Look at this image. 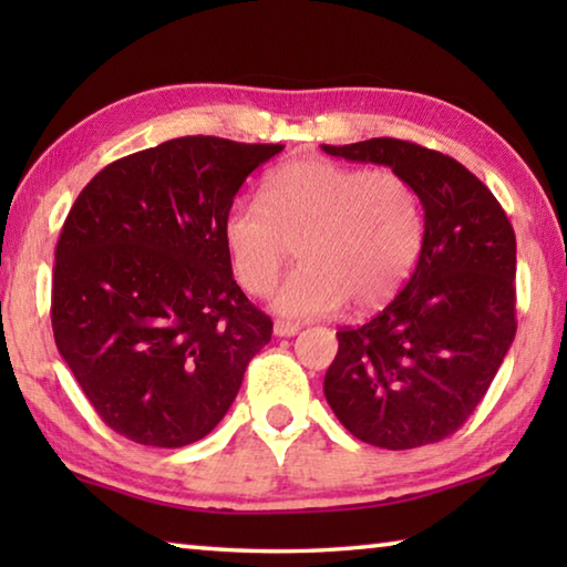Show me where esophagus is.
Here are the masks:
<instances>
[{"label": "esophagus", "instance_id": "obj_1", "mask_svg": "<svg viewBox=\"0 0 567 567\" xmlns=\"http://www.w3.org/2000/svg\"><path fill=\"white\" fill-rule=\"evenodd\" d=\"M272 330H275L277 338H292V334L300 332V324H297V322H282V320H277Z\"/></svg>", "mask_w": 567, "mask_h": 567}]
</instances>
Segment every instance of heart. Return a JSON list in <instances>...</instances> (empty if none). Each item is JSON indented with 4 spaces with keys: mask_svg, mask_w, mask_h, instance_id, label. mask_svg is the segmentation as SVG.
<instances>
[{
    "mask_svg": "<svg viewBox=\"0 0 567 567\" xmlns=\"http://www.w3.org/2000/svg\"><path fill=\"white\" fill-rule=\"evenodd\" d=\"M262 198L233 199L223 239L249 295L270 292L297 245L302 265L272 297L285 318H318L344 302L378 310L408 280L425 239L420 192L395 169L295 159L267 177Z\"/></svg>",
    "mask_w": 567,
    "mask_h": 567,
    "instance_id": "b5f03b06",
    "label": "heart"
}]
</instances>
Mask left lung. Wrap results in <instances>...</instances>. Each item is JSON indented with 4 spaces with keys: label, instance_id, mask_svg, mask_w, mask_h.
Listing matches in <instances>:
<instances>
[{
    "label": "left lung",
    "instance_id": "obj_1",
    "mask_svg": "<svg viewBox=\"0 0 567 567\" xmlns=\"http://www.w3.org/2000/svg\"><path fill=\"white\" fill-rule=\"evenodd\" d=\"M322 150L405 175L425 213L415 272L370 322L338 332L324 398L368 445L440 443L473 415L513 344V225L493 192L443 152L392 137Z\"/></svg>",
    "mask_w": 567,
    "mask_h": 567
}]
</instances>
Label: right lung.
Masks as SVG:
<instances>
[{
	"label": "right lung",
	"mask_w": 567,
	"mask_h": 567,
	"mask_svg": "<svg viewBox=\"0 0 567 567\" xmlns=\"http://www.w3.org/2000/svg\"><path fill=\"white\" fill-rule=\"evenodd\" d=\"M285 145L177 137L104 167L54 252L52 330L114 433L182 447L213 433L272 320L233 277L223 219Z\"/></svg>",
	"instance_id": "1"
}]
</instances>
